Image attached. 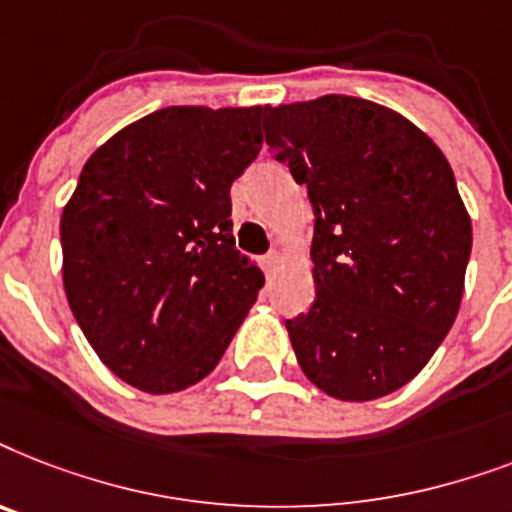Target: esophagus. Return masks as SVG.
I'll return each mask as SVG.
<instances>
[{"label": "esophagus", "instance_id": "esophagus-1", "mask_svg": "<svg viewBox=\"0 0 512 512\" xmlns=\"http://www.w3.org/2000/svg\"><path fill=\"white\" fill-rule=\"evenodd\" d=\"M277 264H280V253L277 251H269L267 256H261V267H264V272H267V275H272V272H275Z\"/></svg>", "mask_w": 512, "mask_h": 512}]
</instances>
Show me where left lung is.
Here are the masks:
<instances>
[{"mask_svg":"<svg viewBox=\"0 0 512 512\" xmlns=\"http://www.w3.org/2000/svg\"><path fill=\"white\" fill-rule=\"evenodd\" d=\"M264 134L314 208V301L285 322L298 365L335 399L391 394L463 298L473 230L452 166L407 118L346 94L267 108Z\"/></svg>","mask_w":512,"mask_h":512,"instance_id":"obj_1","label":"left lung"}]
</instances>
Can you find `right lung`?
I'll return each mask as SVG.
<instances>
[{
    "label": "right lung",
    "mask_w": 512,
    "mask_h": 512,
    "mask_svg": "<svg viewBox=\"0 0 512 512\" xmlns=\"http://www.w3.org/2000/svg\"><path fill=\"white\" fill-rule=\"evenodd\" d=\"M264 108L171 105L110 137L60 219L65 296L97 357L147 394L219 365L264 275L235 248L230 187Z\"/></svg>",
    "instance_id": "1"
}]
</instances>
